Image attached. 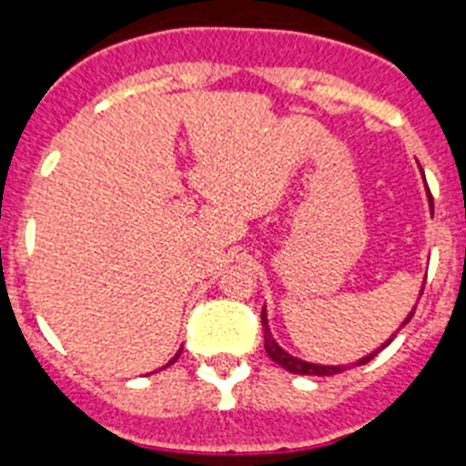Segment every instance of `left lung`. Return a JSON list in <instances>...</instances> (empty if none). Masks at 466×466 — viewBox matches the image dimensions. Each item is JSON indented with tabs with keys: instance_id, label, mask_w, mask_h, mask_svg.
<instances>
[{
	"instance_id": "left-lung-1",
	"label": "left lung",
	"mask_w": 466,
	"mask_h": 466,
	"mask_svg": "<svg viewBox=\"0 0 466 466\" xmlns=\"http://www.w3.org/2000/svg\"><path fill=\"white\" fill-rule=\"evenodd\" d=\"M413 313H416V309L410 311V316L406 318L404 325L410 320V318H413ZM404 325H401V327H404ZM262 327H264V350L269 353V358L274 360L276 364H280V367H283L285 371H290V374H301V376H334V374H341V371H346V369H348V367H322V364L304 362V360L292 358V355L285 353L283 348H280L279 343L274 341V337H271L269 327H267V313H264V309H262ZM390 341H392V339H390ZM390 341H385L383 346L379 348V350H383V348L388 346ZM379 350H374V353L367 355V358L358 360V362H355L353 367H360V364H367L369 360H374L376 355H379Z\"/></svg>"
}]
</instances>
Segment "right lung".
Masks as SVG:
<instances>
[{
    "instance_id": "obj_1",
    "label": "right lung",
    "mask_w": 466,
    "mask_h": 466,
    "mask_svg": "<svg viewBox=\"0 0 466 466\" xmlns=\"http://www.w3.org/2000/svg\"><path fill=\"white\" fill-rule=\"evenodd\" d=\"M178 355H181V350H178V353H176V358H171V360H169V364H174L176 360H178ZM169 364H167V367H169Z\"/></svg>"
}]
</instances>
